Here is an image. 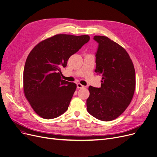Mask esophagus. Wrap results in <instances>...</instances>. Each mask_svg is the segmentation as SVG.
Segmentation results:
<instances>
[{"label":"esophagus","mask_w":157,"mask_h":157,"mask_svg":"<svg viewBox=\"0 0 157 157\" xmlns=\"http://www.w3.org/2000/svg\"><path fill=\"white\" fill-rule=\"evenodd\" d=\"M85 86H83V85H82L81 83H78L77 84V88H84Z\"/></svg>","instance_id":"obj_1"}]
</instances>
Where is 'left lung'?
Here are the masks:
<instances>
[{
  "label": "left lung",
  "instance_id": "obj_1",
  "mask_svg": "<svg viewBox=\"0 0 157 157\" xmlns=\"http://www.w3.org/2000/svg\"><path fill=\"white\" fill-rule=\"evenodd\" d=\"M98 43L95 72L102 76L100 88L90 86L87 110L103 121L116 119L130 104L134 93V65L126 50L107 36H95Z\"/></svg>",
  "mask_w": 157,
  "mask_h": 157
}]
</instances>
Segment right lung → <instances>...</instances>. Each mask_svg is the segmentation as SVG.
Returning <instances> with one entry per match:
<instances>
[{"instance_id": "obj_1", "label": "right lung", "mask_w": 157, "mask_h": 157, "mask_svg": "<svg viewBox=\"0 0 157 157\" xmlns=\"http://www.w3.org/2000/svg\"><path fill=\"white\" fill-rule=\"evenodd\" d=\"M90 40L88 35L58 34L40 41L29 52L23 71L25 96L36 113L56 118L68 109L76 85L61 79V67Z\"/></svg>"}]
</instances>
